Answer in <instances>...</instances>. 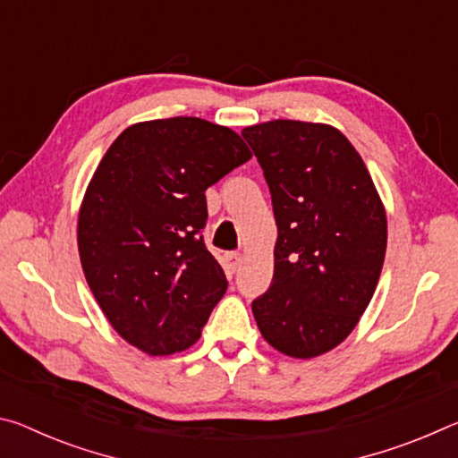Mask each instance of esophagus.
Masks as SVG:
<instances>
[{
	"label": "esophagus",
	"mask_w": 458,
	"mask_h": 458,
	"mask_svg": "<svg viewBox=\"0 0 458 458\" xmlns=\"http://www.w3.org/2000/svg\"><path fill=\"white\" fill-rule=\"evenodd\" d=\"M222 265L228 273H234V270L240 267V254L238 252H226L222 257Z\"/></svg>",
	"instance_id": "obj_1"
}]
</instances>
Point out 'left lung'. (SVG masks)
Here are the masks:
<instances>
[{
	"label": "left lung",
	"instance_id": "left-lung-1",
	"mask_svg": "<svg viewBox=\"0 0 458 458\" xmlns=\"http://www.w3.org/2000/svg\"><path fill=\"white\" fill-rule=\"evenodd\" d=\"M242 137L265 172L278 228L275 275L252 301L270 345L299 360L339 345L366 311L384 267L386 210L347 137L276 119Z\"/></svg>",
	"mask_w": 458,
	"mask_h": 458
}]
</instances>
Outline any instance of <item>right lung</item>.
<instances>
[{
  "label": "right lung",
  "instance_id": "right-lung-1",
  "mask_svg": "<svg viewBox=\"0 0 458 458\" xmlns=\"http://www.w3.org/2000/svg\"><path fill=\"white\" fill-rule=\"evenodd\" d=\"M252 157L198 117L145 121L108 147L84 193L79 252L108 323L149 355L188 350L228 289L201 238L206 190Z\"/></svg>",
  "mask_w": 458,
  "mask_h": 458
}]
</instances>
